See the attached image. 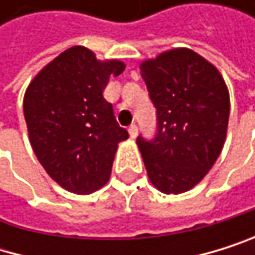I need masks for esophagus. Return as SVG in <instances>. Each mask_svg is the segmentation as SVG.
<instances>
[{"label":"esophagus","mask_w":255,"mask_h":255,"mask_svg":"<svg viewBox=\"0 0 255 255\" xmlns=\"http://www.w3.org/2000/svg\"><path fill=\"white\" fill-rule=\"evenodd\" d=\"M137 131H139V128H137V125L136 124H133V125H130L128 127V133H130V137H136L137 136Z\"/></svg>","instance_id":"34e87169"}]
</instances>
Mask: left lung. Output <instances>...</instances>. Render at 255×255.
I'll list each match as a JSON object with an SVG mask.
<instances>
[{
  "label": "left lung",
  "instance_id": "left-lung-1",
  "mask_svg": "<svg viewBox=\"0 0 255 255\" xmlns=\"http://www.w3.org/2000/svg\"><path fill=\"white\" fill-rule=\"evenodd\" d=\"M156 109L153 139L136 143L151 183L165 194L197 185L227 137L230 95L217 68L188 48L165 52L140 65Z\"/></svg>",
  "mask_w": 255,
  "mask_h": 255
}]
</instances>
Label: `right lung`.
Segmentation results:
<instances>
[{
    "mask_svg": "<svg viewBox=\"0 0 255 255\" xmlns=\"http://www.w3.org/2000/svg\"><path fill=\"white\" fill-rule=\"evenodd\" d=\"M119 61L96 59L89 48H67L28 85L24 118L32 148L53 180L90 194L110 179L118 143L128 131L118 124L102 92L124 72Z\"/></svg>",
    "mask_w": 255,
    "mask_h": 255,
    "instance_id": "obj_1",
    "label": "right lung"
}]
</instances>
